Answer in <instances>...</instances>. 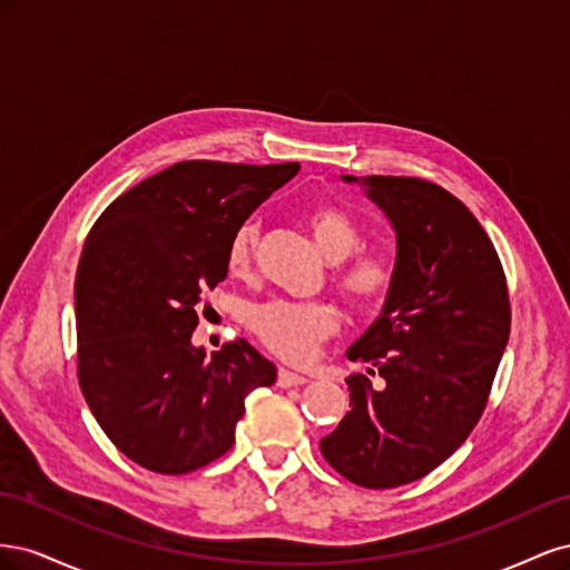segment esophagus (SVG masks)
<instances>
[{"label":"esophagus","mask_w":570,"mask_h":570,"mask_svg":"<svg viewBox=\"0 0 570 570\" xmlns=\"http://www.w3.org/2000/svg\"><path fill=\"white\" fill-rule=\"evenodd\" d=\"M306 377L299 375V373H292L287 368H281L278 371V385L281 387H297V385H304Z\"/></svg>","instance_id":"1"}]
</instances>
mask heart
<instances>
[{
    "mask_svg": "<svg viewBox=\"0 0 570 570\" xmlns=\"http://www.w3.org/2000/svg\"><path fill=\"white\" fill-rule=\"evenodd\" d=\"M308 233L327 262L340 264L335 287L354 308H373L381 304L394 285V262L385 252H358L364 230L337 206L318 204L304 216ZM258 245L256 223H243L226 252V266L235 278H249ZM340 325L337 308L327 302H289L273 299L258 304L249 314V327L266 347L287 361H308L323 340L335 335Z\"/></svg>",
    "mask_w": 570,
    "mask_h": 570,
    "instance_id": "obj_1",
    "label": "heart"
}]
</instances>
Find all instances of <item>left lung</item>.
<instances>
[{
	"instance_id": "left-lung-1",
	"label": "left lung",
	"mask_w": 570,
	"mask_h": 570,
	"mask_svg": "<svg viewBox=\"0 0 570 570\" xmlns=\"http://www.w3.org/2000/svg\"><path fill=\"white\" fill-rule=\"evenodd\" d=\"M364 185L396 233L394 285L383 314L347 350L371 375H350L347 416L321 454L361 488L419 480L450 459L488 404L511 331L507 278L465 204L402 176H342Z\"/></svg>"
}]
</instances>
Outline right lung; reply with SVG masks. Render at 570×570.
<instances>
[{
	"label": "right lung",
	"mask_w": 570,
	"mask_h": 570,
	"mask_svg": "<svg viewBox=\"0 0 570 570\" xmlns=\"http://www.w3.org/2000/svg\"><path fill=\"white\" fill-rule=\"evenodd\" d=\"M297 170L180 161L111 202L85 239L80 390L116 450L142 469L183 475L216 461L235 442L247 394L275 383L247 340L209 358L193 333L206 292L226 281L233 233Z\"/></svg>",
	"instance_id": "obj_1"
}]
</instances>
